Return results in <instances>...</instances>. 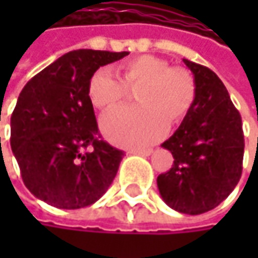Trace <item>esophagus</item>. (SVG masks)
Masks as SVG:
<instances>
[{"label": "esophagus", "instance_id": "34e87169", "mask_svg": "<svg viewBox=\"0 0 258 258\" xmlns=\"http://www.w3.org/2000/svg\"><path fill=\"white\" fill-rule=\"evenodd\" d=\"M130 154H136V155H143V157H148L152 154V149H130Z\"/></svg>", "mask_w": 258, "mask_h": 258}]
</instances>
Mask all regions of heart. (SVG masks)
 <instances>
[{"instance_id":"obj_1","label":"heart","mask_w":258,"mask_h":258,"mask_svg":"<svg viewBox=\"0 0 258 258\" xmlns=\"http://www.w3.org/2000/svg\"><path fill=\"white\" fill-rule=\"evenodd\" d=\"M119 78L107 67L98 69L88 83L91 103L98 109H110L137 88L140 106L119 107L101 118V128L115 143L146 146L158 140L166 125L176 127L189 113L196 101V82L189 72L172 67L166 59L142 55L119 66Z\"/></svg>"}]
</instances>
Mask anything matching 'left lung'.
I'll list each match as a JSON object with an SVG mask.
<instances>
[{"instance_id":"1","label":"left lung","mask_w":258,"mask_h":258,"mask_svg":"<svg viewBox=\"0 0 258 258\" xmlns=\"http://www.w3.org/2000/svg\"><path fill=\"white\" fill-rule=\"evenodd\" d=\"M196 82V101L179 128L161 146L175 158L157 178L163 200L175 211L199 215L229 197L242 175V118L211 69L183 59Z\"/></svg>"}]
</instances>
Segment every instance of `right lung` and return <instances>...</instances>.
<instances>
[{
	"mask_svg": "<svg viewBox=\"0 0 258 258\" xmlns=\"http://www.w3.org/2000/svg\"><path fill=\"white\" fill-rule=\"evenodd\" d=\"M127 55L73 50L24 86L10 119V145L37 199L79 209L95 203L113 182L124 151L101 139L88 83L101 66Z\"/></svg>",
	"mask_w": 258,
	"mask_h": 258,
	"instance_id": "obj_1",
	"label": "right lung"
}]
</instances>
